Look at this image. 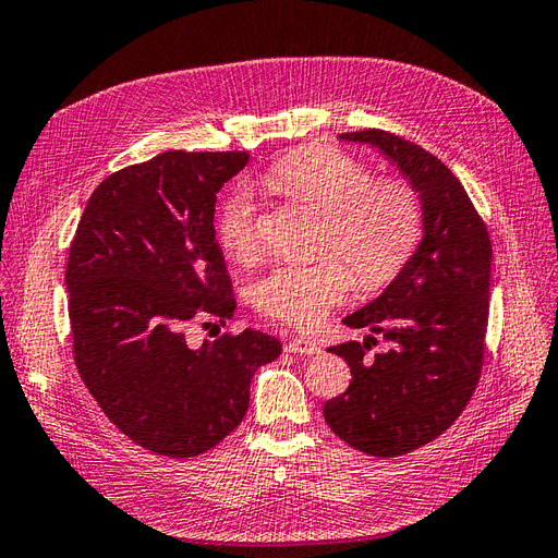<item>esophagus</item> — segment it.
I'll return each instance as SVG.
<instances>
[{
    "label": "esophagus",
    "instance_id": "34e87169",
    "mask_svg": "<svg viewBox=\"0 0 558 558\" xmlns=\"http://www.w3.org/2000/svg\"><path fill=\"white\" fill-rule=\"evenodd\" d=\"M286 351L300 353V356H312V353H318V347L312 340H307V337H295V340L286 344Z\"/></svg>",
    "mask_w": 558,
    "mask_h": 558
}]
</instances>
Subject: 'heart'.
Masks as SVG:
<instances>
[{
	"mask_svg": "<svg viewBox=\"0 0 558 558\" xmlns=\"http://www.w3.org/2000/svg\"><path fill=\"white\" fill-rule=\"evenodd\" d=\"M260 185L320 214L318 251L328 256L310 265H275L248 289L258 314L298 328L316 326L340 305L353 289V275L365 291L393 283L424 234V207L412 185L388 177L373 179L363 160L342 150H295L269 167ZM216 238L232 260L256 258L260 221L246 191L223 202Z\"/></svg>",
	"mask_w": 558,
	"mask_h": 558,
	"instance_id": "obj_1",
	"label": "heart"
}]
</instances>
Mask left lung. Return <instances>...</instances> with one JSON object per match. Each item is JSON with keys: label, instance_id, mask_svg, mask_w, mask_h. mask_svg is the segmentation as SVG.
Masks as SVG:
<instances>
[{"label": "left lung", "instance_id": "left-lung-1", "mask_svg": "<svg viewBox=\"0 0 558 558\" xmlns=\"http://www.w3.org/2000/svg\"><path fill=\"white\" fill-rule=\"evenodd\" d=\"M373 144L410 179L424 207V240L388 289L344 318L375 337L328 351L351 367L349 388L324 404L330 430L369 456L391 459L442 435L477 388L488 320L492 240L461 181L426 148L367 128L340 134Z\"/></svg>", "mask_w": 558, "mask_h": 558}]
</instances>
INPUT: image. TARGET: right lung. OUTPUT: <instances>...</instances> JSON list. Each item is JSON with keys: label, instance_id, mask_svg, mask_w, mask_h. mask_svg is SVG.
Listing matches in <instances>:
<instances>
[{"label": "right lung", "instance_id": "add662e5", "mask_svg": "<svg viewBox=\"0 0 558 558\" xmlns=\"http://www.w3.org/2000/svg\"><path fill=\"white\" fill-rule=\"evenodd\" d=\"M246 150L165 154L109 174L90 195L66 260L74 361L111 424L140 447L191 459L242 424L256 369L277 337L185 344L189 320L232 318V281L216 242V193Z\"/></svg>", "mask_w": 558, "mask_h": 558}]
</instances>
